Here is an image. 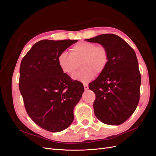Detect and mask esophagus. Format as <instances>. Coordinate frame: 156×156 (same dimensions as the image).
Listing matches in <instances>:
<instances>
[{"instance_id": "1", "label": "esophagus", "mask_w": 156, "mask_h": 156, "mask_svg": "<svg viewBox=\"0 0 156 156\" xmlns=\"http://www.w3.org/2000/svg\"><path fill=\"white\" fill-rule=\"evenodd\" d=\"M84 88L85 90H87L88 89V84H84Z\"/></svg>"}]
</instances>
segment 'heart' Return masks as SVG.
<instances>
[{"label": "heart", "instance_id": "1", "mask_svg": "<svg viewBox=\"0 0 156 156\" xmlns=\"http://www.w3.org/2000/svg\"><path fill=\"white\" fill-rule=\"evenodd\" d=\"M81 61L83 68L74 74L73 77L87 83L94 77L95 73L100 74L106 68L108 61V51L104 46L83 41L72 46L70 53L62 52L57 58L61 70L68 75L75 73Z\"/></svg>", "mask_w": 156, "mask_h": 156}]
</instances>
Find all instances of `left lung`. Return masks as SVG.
I'll use <instances>...</instances> for the list:
<instances>
[{"instance_id": "8db88e82", "label": "left lung", "mask_w": 156, "mask_h": 156, "mask_svg": "<svg viewBox=\"0 0 156 156\" xmlns=\"http://www.w3.org/2000/svg\"><path fill=\"white\" fill-rule=\"evenodd\" d=\"M85 40L100 44L108 54L106 68L88 84L96 95L94 114L104 124H123L135 111L140 98L141 76L135 52L116 34H101Z\"/></svg>"}]
</instances>
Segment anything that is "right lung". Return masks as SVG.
Listing matches in <instances>:
<instances>
[{
    "label": "right lung",
    "instance_id": "obj_1",
    "mask_svg": "<svg viewBox=\"0 0 156 156\" xmlns=\"http://www.w3.org/2000/svg\"><path fill=\"white\" fill-rule=\"evenodd\" d=\"M77 41L41 40L21 60L19 87L25 109L47 131L59 132L70 126L84 92L83 84L64 73L57 62L60 53Z\"/></svg>",
    "mask_w": 156,
    "mask_h": 156
}]
</instances>
